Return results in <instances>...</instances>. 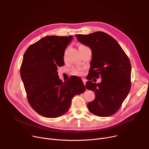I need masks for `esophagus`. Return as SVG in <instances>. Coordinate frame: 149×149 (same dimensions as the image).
<instances>
[{
	"label": "esophagus",
	"instance_id": "esophagus-1",
	"mask_svg": "<svg viewBox=\"0 0 149 149\" xmlns=\"http://www.w3.org/2000/svg\"><path fill=\"white\" fill-rule=\"evenodd\" d=\"M82 81H83V82H84V85H86V79H84V78H82Z\"/></svg>",
	"mask_w": 149,
	"mask_h": 149
}]
</instances>
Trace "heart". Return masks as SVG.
<instances>
[{
	"label": "heart",
	"instance_id": "heart-1",
	"mask_svg": "<svg viewBox=\"0 0 149 149\" xmlns=\"http://www.w3.org/2000/svg\"><path fill=\"white\" fill-rule=\"evenodd\" d=\"M84 47V46L81 45V46H79V48H81V47ZM72 73L75 75H81L83 74V69L81 68H74L72 70Z\"/></svg>",
	"mask_w": 149,
	"mask_h": 149
}]
</instances>
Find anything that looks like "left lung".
Masks as SVG:
<instances>
[{
	"label": "left lung",
	"instance_id": "left-lung-1",
	"mask_svg": "<svg viewBox=\"0 0 149 149\" xmlns=\"http://www.w3.org/2000/svg\"><path fill=\"white\" fill-rule=\"evenodd\" d=\"M75 36L92 51L88 80L93 77L102 78L100 83L91 81L86 83V88L94 91L95 95L94 100L88 103V109L99 117L112 116L120 108L131 88L129 58L117 41L105 32L97 31Z\"/></svg>",
	"mask_w": 149,
	"mask_h": 149
}]
</instances>
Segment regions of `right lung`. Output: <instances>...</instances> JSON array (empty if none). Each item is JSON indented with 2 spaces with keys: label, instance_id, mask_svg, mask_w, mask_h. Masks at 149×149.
<instances>
[{
  "label": "right lung",
  "instance_id": "add662e5",
  "mask_svg": "<svg viewBox=\"0 0 149 149\" xmlns=\"http://www.w3.org/2000/svg\"><path fill=\"white\" fill-rule=\"evenodd\" d=\"M72 37H44L24 54L20 77L30 105L43 117L56 118L65 114L73 97L86 91L80 78L72 76L63 82L58 75V67L64 65L65 50Z\"/></svg>",
  "mask_w": 149,
  "mask_h": 149
}]
</instances>
